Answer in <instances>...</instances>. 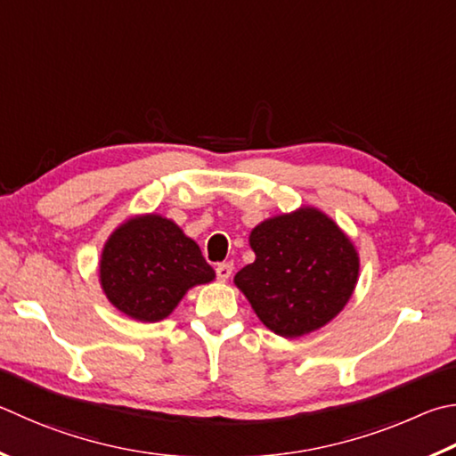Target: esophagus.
<instances>
[{
    "mask_svg": "<svg viewBox=\"0 0 456 456\" xmlns=\"http://www.w3.org/2000/svg\"><path fill=\"white\" fill-rule=\"evenodd\" d=\"M215 273H217L219 281H227L231 277V273H233V263H219Z\"/></svg>",
    "mask_w": 456,
    "mask_h": 456,
    "instance_id": "esophagus-1",
    "label": "esophagus"
}]
</instances>
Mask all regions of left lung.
<instances>
[{
  "label": "left lung",
  "mask_w": 456,
  "mask_h": 456,
  "mask_svg": "<svg viewBox=\"0 0 456 456\" xmlns=\"http://www.w3.org/2000/svg\"><path fill=\"white\" fill-rule=\"evenodd\" d=\"M255 261L235 285L256 317L279 337L325 327L349 303L359 281V253L349 235L317 207L275 215L249 235Z\"/></svg>",
  "instance_id": "1"
}]
</instances>
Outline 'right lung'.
I'll use <instances>...</instances> for the list:
<instances>
[{"instance_id":"obj_1","label":"right lung","mask_w":456,"mask_h":456,"mask_svg":"<svg viewBox=\"0 0 456 456\" xmlns=\"http://www.w3.org/2000/svg\"><path fill=\"white\" fill-rule=\"evenodd\" d=\"M215 271L200 245L163 215H135L113 231L99 261V283L115 309L142 322L169 317L189 289Z\"/></svg>"}]
</instances>
